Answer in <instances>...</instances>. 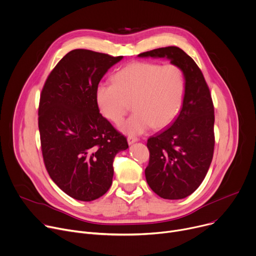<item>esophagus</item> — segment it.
Listing matches in <instances>:
<instances>
[{"label":"esophagus","instance_id":"34e87169","mask_svg":"<svg viewBox=\"0 0 256 256\" xmlns=\"http://www.w3.org/2000/svg\"><path fill=\"white\" fill-rule=\"evenodd\" d=\"M127 142H128V144H133L134 142H138V138H137V137H134V136H128Z\"/></svg>","mask_w":256,"mask_h":256}]
</instances>
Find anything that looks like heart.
Masks as SVG:
<instances>
[{
	"label": "heart",
	"instance_id": "heart-1",
	"mask_svg": "<svg viewBox=\"0 0 256 256\" xmlns=\"http://www.w3.org/2000/svg\"><path fill=\"white\" fill-rule=\"evenodd\" d=\"M112 80L97 86L96 104L102 116L116 125L124 120L132 104L135 112L120 127L128 135L167 126L184 100L186 76L176 64L134 62L118 70Z\"/></svg>",
	"mask_w": 256,
	"mask_h": 256
}]
</instances>
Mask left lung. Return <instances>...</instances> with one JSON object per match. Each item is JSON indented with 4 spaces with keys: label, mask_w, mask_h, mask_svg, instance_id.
<instances>
[{
    "label": "left lung",
    "mask_w": 256,
    "mask_h": 256,
    "mask_svg": "<svg viewBox=\"0 0 256 256\" xmlns=\"http://www.w3.org/2000/svg\"><path fill=\"white\" fill-rule=\"evenodd\" d=\"M167 58L184 74L186 90L180 114L148 140L150 161L146 178L163 199L180 200L200 186L214 150V106L204 76L184 50L170 46L138 54Z\"/></svg>",
    "instance_id": "8db88e82"
}]
</instances>
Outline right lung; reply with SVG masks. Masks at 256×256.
<instances>
[{
	"instance_id": "right-lung-1",
	"label": "right lung",
	"mask_w": 256,
	"mask_h": 256,
	"mask_svg": "<svg viewBox=\"0 0 256 256\" xmlns=\"http://www.w3.org/2000/svg\"><path fill=\"white\" fill-rule=\"evenodd\" d=\"M123 56L76 49L48 76L38 104V130L46 169L72 198L90 202L112 186L114 156L126 137L102 116L95 91Z\"/></svg>"
}]
</instances>
